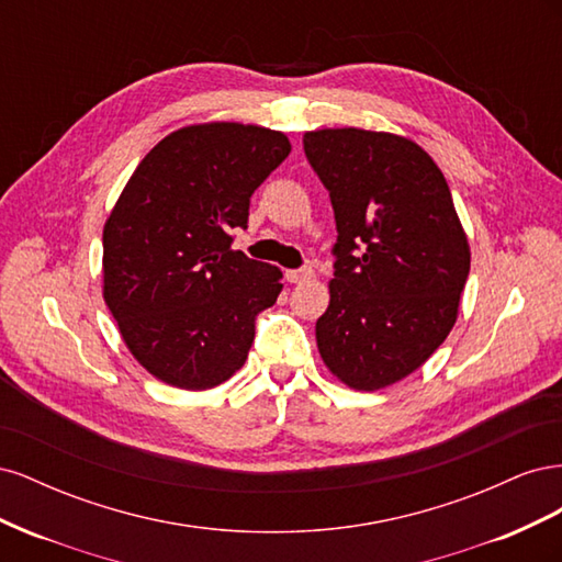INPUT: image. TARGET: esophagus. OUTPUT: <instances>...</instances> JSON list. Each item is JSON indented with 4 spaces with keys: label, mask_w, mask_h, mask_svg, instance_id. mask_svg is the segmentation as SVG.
Masks as SVG:
<instances>
[{
    "label": "esophagus",
    "mask_w": 562,
    "mask_h": 562,
    "mask_svg": "<svg viewBox=\"0 0 562 562\" xmlns=\"http://www.w3.org/2000/svg\"><path fill=\"white\" fill-rule=\"evenodd\" d=\"M314 277V271L310 267H300V269H288L285 271V279L291 283H304Z\"/></svg>",
    "instance_id": "34e87169"
}]
</instances>
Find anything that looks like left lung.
<instances>
[{"instance_id": "left-lung-1", "label": "left lung", "mask_w": 562, "mask_h": 562, "mask_svg": "<svg viewBox=\"0 0 562 562\" xmlns=\"http://www.w3.org/2000/svg\"><path fill=\"white\" fill-rule=\"evenodd\" d=\"M302 143L337 223L318 353L349 389L391 386L454 326L471 267L467 232L443 173L411 138L349 126L307 131Z\"/></svg>"}]
</instances>
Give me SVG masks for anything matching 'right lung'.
Here are the masks:
<instances>
[{"label": "right lung", "instance_id": "add662e5", "mask_svg": "<svg viewBox=\"0 0 562 562\" xmlns=\"http://www.w3.org/2000/svg\"><path fill=\"white\" fill-rule=\"evenodd\" d=\"M291 155L281 131L192 124L151 147L103 227V297L124 345L149 375L203 391L248 359L255 316L283 274L232 250L250 196Z\"/></svg>", "mask_w": 562, "mask_h": 562}]
</instances>
